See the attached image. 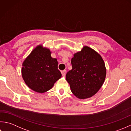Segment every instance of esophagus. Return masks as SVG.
I'll return each mask as SVG.
<instances>
[{
	"label": "esophagus",
	"instance_id": "34e87169",
	"mask_svg": "<svg viewBox=\"0 0 131 131\" xmlns=\"http://www.w3.org/2000/svg\"><path fill=\"white\" fill-rule=\"evenodd\" d=\"M62 72V76H63V77H64V76H66V70H63V71H62V72Z\"/></svg>",
	"mask_w": 131,
	"mask_h": 131
}]
</instances>
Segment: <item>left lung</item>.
I'll list each match as a JSON object with an SVG mask.
<instances>
[{"mask_svg":"<svg viewBox=\"0 0 131 131\" xmlns=\"http://www.w3.org/2000/svg\"><path fill=\"white\" fill-rule=\"evenodd\" d=\"M71 64L72 69L66 77L72 93L79 99L92 97L100 89L106 78V69L102 57L85 46L74 54Z\"/></svg>","mask_w":131,"mask_h":131,"instance_id":"8db88e82","label":"left lung"}]
</instances>
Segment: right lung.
Returning a JSON list of instances; mask_svg holds the SVG:
<instances>
[{"instance_id":"1","label":"right lung","mask_w":131,"mask_h":131,"mask_svg":"<svg viewBox=\"0 0 131 131\" xmlns=\"http://www.w3.org/2000/svg\"><path fill=\"white\" fill-rule=\"evenodd\" d=\"M51 54L49 49L39 45L31 51L23 63V79L26 85L34 92H47L62 77L58 69L57 59L52 58Z\"/></svg>"}]
</instances>
